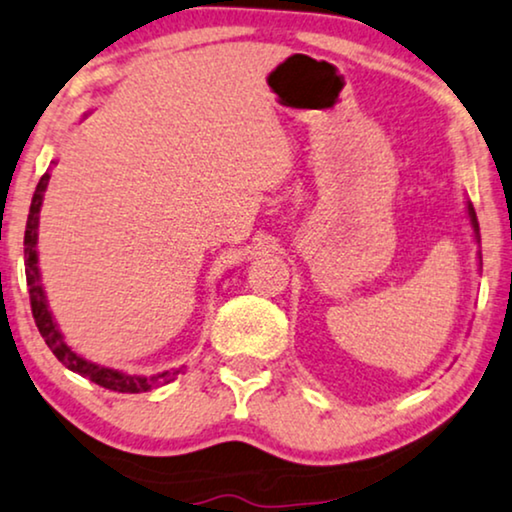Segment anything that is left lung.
I'll use <instances>...</instances> for the list:
<instances>
[{
    "instance_id": "left-lung-1",
    "label": "left lung",
    "mask_w": 512,
    "mask_h": 512,
    "mask_svg": "<svg viewBox=\"0 0 512 512\" xmlns=\"http://www.w3.org/2000/svg\"><path fill=\"white\" fill-rule=\"evenodd\" d=\"M468 217H470V224H472V231H475V241L480 243V224H477V217H475V208H472V205L468 203ZM480 262H482V257H480Z\"/></svg>"
}]
</instances>
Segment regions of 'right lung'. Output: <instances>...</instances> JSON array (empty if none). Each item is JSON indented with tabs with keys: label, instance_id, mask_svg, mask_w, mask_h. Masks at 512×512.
<instances>
[{
	"label": "right lung",
	"instance_id": "right-lung-1",
	"mask_svg": "<svg viewBox=\"0 0 512 512\" xmlns=\"http://www.w3.org/2000/svg\"><path fill=\"white\" fill-rule=\"evenodd\" d=\"M49 170L42 174L40 184H37L35 193H32V203H30V215H28V224H25V278H28V293H30V307H32V316H35L37 328H40L44 342H47L51 352L56 354V359L61 361L63 366L70 368L73 373H80L82 378H89L92 383L106 387V390L113 392H148L153 387L167 385L172 383L177 375L184 371L181 368H172V371H163L158 375H127L122 371H115V368H106L99 364H92V361L82 359L80 354H75L73 349L68 347V342L63 340L61 331H58L54 316L49 312L47 304V295H44V288L40 283V267H37V226H40V208H42V198L44 191H47L49 184Z\"/></svg>",
	"mask_w": 512,
	"mask_h": 512
}]
</instances>
